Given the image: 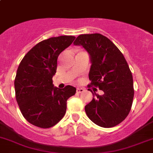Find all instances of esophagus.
<instances>
[{
    "instance_id": "esophagus-1",
    "label": "esophagus",
    "mask_w": 153,
    "mask_h": 153,
    "mask_svg": "<svg viewBox=\"0 0 153 153\" xmlns=\"http://www.w3.org/2000/svg\"><path fill=\"white\" fill-rule=\"evenodd\" d=\"M76 91H77V93H78V94L82 93V92L84 91V88H77Z\"/></svg>"
}]
</instances>
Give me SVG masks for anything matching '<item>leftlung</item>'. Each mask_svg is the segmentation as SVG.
<instances>
[{"label":"left lung","mask_w":153,"mask_h":153,"mask_svg":"<svg viewBox=\"0 0 153 153\" xmlns=\"http://www.w3.org/2000/svg\"><path fill=\"white\" fill-rule=\"evenodd\" d=\"M74 45L82 46L90 55V86L103 91L85 105V111L92 122L104 128L121 123L131 109L134 95L133 76L125 57L107 37L100 33L80 35Z\"/></svg>","instance_id":"1"}]
</instances>
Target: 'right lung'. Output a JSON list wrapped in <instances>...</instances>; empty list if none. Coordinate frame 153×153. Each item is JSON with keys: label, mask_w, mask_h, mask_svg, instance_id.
I'll use <instances>...</instances> for the list:
<instances>
[{"label": "right lung", "mask_w": 153, "mask_h": 153, "mask_svg": "<svg viewBox=\"0 0 153 153\" xmlns=\"http://www.w3.org/2000/svg\"><path fill=\"white\" fill-rule=\"evenodd\" d=\"M75 37L62 36L44 40L31 48L22 59L14 80L16 100L19 110L29 123L48 128L65 115L67 100L76 88L66 85L53 87L59 55L72 44Z\"/></svg>", "instance_id": "obj_1"}]
</instances>
